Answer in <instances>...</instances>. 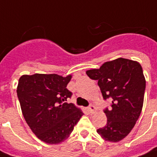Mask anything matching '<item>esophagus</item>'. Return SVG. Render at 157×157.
Returning <instances> with one entry per match:
<instances>
[{"label": "esophagus", "mask_w": 157, "mask_h": 157, "mask_svg": "<svg viewBox=\"0 0 157 157\" xmlns=\"http://www.w3.org/2000/svg\"><path fill=\"white\" fill-rule=\"evenodd\" d=\"M88 110H89L90 113H91V114H93V113H94V112H95V107H94V105H90L89 108H88Z\"/></svg>", "instance_id": "1"}]
</instances>
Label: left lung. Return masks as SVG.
I'll return each instance as SVG.
<instances>
[{
    "label": "left lung",
    "mask_w": 157,
    "mask_h": 157,
    "mask_svg": "<svg viewBox=\"0 0 157 157\" xmlns=\"http://www.w3.org/2000/svg\"><path fill=\"white\" fill-rule=\"evenodd\" d=\"M86 74L97 80L103 98L112 100L110 109L105 110L107 124L97 132L107 142L121 141L133 128L142 112L146 88L142 66L137 61L118 57L98 69L86 71Z\"/></svg>",
    "instance_id": "left-lung-1"
}]
</instances>
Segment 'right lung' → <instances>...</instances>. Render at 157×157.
Wrapping results in <instances>:
<instances>
[{
	"instance_id": "1",
	"label": "right lung",
	"mask_w": 157,
	"mask_h": 157,
	"mask_svg": "<svg viewBox=\"0 0 157 157\" xmlns=\"http://www.w3.org/2000/svg\"><path fill=\"white\" fill-rule=\"evenodd\" d=\"M71 75H23L18 82V99L24 118L39 139L48 144L65 141L84 113L67 103L71 92L67 89Z\"/></svg>"
}]
</instances>
